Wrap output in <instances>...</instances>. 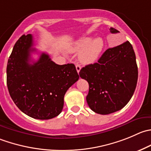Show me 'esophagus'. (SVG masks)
<instances>
[{
    "label": "esophagus",
    "mask_w": 151,
    "mask_h": 151,
    "mask_svg": "<svg viewBox=\"0 0 151 151\" xmlns=\"http://www.w3.org/2000/svg\"><path fill=\"white\" fill-rule=\"evenodd\" d=\"M76 69H77V72L79 73L80 71V70H81V66H80V65H78V64H77V65H76Z\"/></svg>",
    "instance_id": "34e87169"
}]
</instances>
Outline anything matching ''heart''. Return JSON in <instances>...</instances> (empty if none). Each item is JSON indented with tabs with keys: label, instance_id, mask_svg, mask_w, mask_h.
I'll use <instances>...</instances> for the list:
<instances>
[{
	"label": "heart",
	"instance_id": "heart-1",
	"mask_svg": "<svg viewBox=\"0 0 151 151\" xmlns=\"http://www.w3.org/2000/svg\"><path fill=\"white\" fill-rule=\"evenodd\" d=\"M104 49V41L101 37L92 40L91 37H84L74 43L71 51L79 52L80 61L83 64H91L97 60Z\"/></svg>",
	"mask_w": 151,
	"mask_h": 151
}]
</instances>
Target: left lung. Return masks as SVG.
<instances>
[{
	"mask_svg": "<svg viewBox=\"0 0 151 151\" xmlns=\"http://www.w3.org/2000/svg\"><path fill=\"white\" fill-rule=\"evenodd\" d=\"M110 32L119 31L110 28ZM80 76L89 84L86 101L92 111L103 115L119 111L131 99L138 80L132 45L126 41L107 49L97 63L83 67Z\"/></svg>",
	"mask_w": 151,
	"mask_h": 151,
	"instance_id": "1",
	"label": "left lung"
}]
</instances>
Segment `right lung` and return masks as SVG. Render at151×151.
Segmentation results:
<instances>
[{
  "mask_svg": "<svg viewBox=\"0 0 151 151\" xmlns=\"http://www.w3.org/2000/svg\"><path fill=\"white\" fill-rule=\"evenodd\" d=\"M33 37L22 35L14 44L6 68V83L12 99L28 116L49 119L62 111L65 92L78 80L72 63L58 65L49 55L42 53L32 62Z\"/></svg>",
  "mask_w": 151,
  "mask_h": 151,
  "instance_id": "1",
  "label": "right lung"
}]
</instances>
